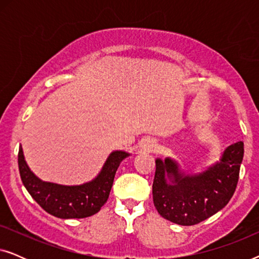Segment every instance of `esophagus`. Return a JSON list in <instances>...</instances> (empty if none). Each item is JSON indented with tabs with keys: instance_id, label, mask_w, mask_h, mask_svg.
<instances>
[{
	"instance_id": "34e87169",
	"label": "esophagus",
	"mask_w": 259,
	"mask_h": 259,
	"mask_svg": "<svg viewBox=\"0 0 259 259\" xmlns=\"http://www.w3.org/2000/svg\"><path fill=\"white\" fill-rule=\"evenodd\" d=\"M141 151L147 152V153L155 151V141L153 139H145L141 144Z\"/></svg>"
}]
</instances>
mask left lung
Returning a JSON list of instances; mask_svg holds the SVG:
<instances>
[{"mask_svg": "<svg viewBox=\"0 0 259 259\" xmlns=\"http://www.w3.org/2000/svg\"><path fill=\"white\" fill-rule=\"evenodd\" d=\"M243 155V141L230 145L221 161L197 176L184 175L169 158L157 159L152 193L159 214L190 226L217 213L235 193Z\"/></svg>", "mask_w": 259, "mask_h": 259, "instance_id": "obj_1", "label": "left lung"}]
</instances>
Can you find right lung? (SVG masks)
Returning <instances> with one entry per match:
<instances>
[{
    "instance_id": "obj_1",
    "label": "right lung",
    "mask_w": 259,
    "mask_h": 259,
    "mask_svg": "<svg viewBox=\"0 0 259 259\" xmlns=\"http://www.w3.org/2000/svg\"><path fill=\"white\" fill-rule=\"evenodd\" d=\"M128 153L115 151L106 160L94 180L79 186H63L42 182L30 171L19 148V169L22 183L33 199L49 214L58 218H86L100 211L107 201L120 162Z\"/></svg>"
}]
</instances>
